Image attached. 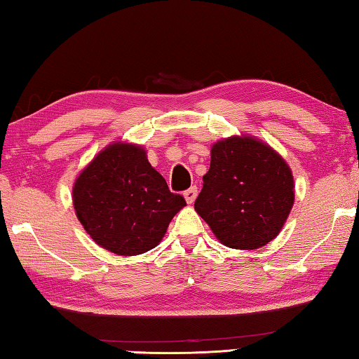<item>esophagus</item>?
I'll return each mask as SVG.
<instances>
[{"mask_svg":"<svg viewBox=\"0 0 359 359\" xmlns=\"http://www.w3.org/2000/svg\"><path fill=\"white\" fill-rule=\"evenodd\" d=\"M196 196H198V188L196 187H191V188H188V190L184 191V198H185V201L188 204H193L194 199H196Z\"/></svg>","mask_w":359,"mask_h":359,"instance_id":"34e87169","label":"esophagus"}]
</instances>
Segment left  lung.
<instances>
[{
	"mask_svg": "<svg viewBox=\"0 0 359 359\" xmlns=\"http://www.w3.org/2000/svg\"><path fill=\"white\" fill-rule=\"evenodd\" d=\"M194 210L223 245L255 250L274 241L294 204L288 163L253 136H231L210 149V168Z\"/></svg>",
	"mask_w": 359,
	"mask_h": 359,
	"instance_id": "1",
	"label": "left lung"
}]
</instances>
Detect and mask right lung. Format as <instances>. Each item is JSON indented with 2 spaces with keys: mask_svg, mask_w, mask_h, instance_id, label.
Listing matches in <instances>:
<instances>
[{
  "mask_svg": "<svg viewBox=\"0 0 359 359\" xmlns=\"http://www.w3.org/2000/svg\"><path fill=\"white\" fill-rule=\"evenodd\" d=\"M72 204L90 238L120 257L155 248L187 205L151 168L142 145L121 141L109 144L82 169L72 185Z\"/></svg>",
  "mask_w": 359,
  "mask_h": 359,
  "instance_id": "1",
  "label": "right lung"
}]
</instances>
